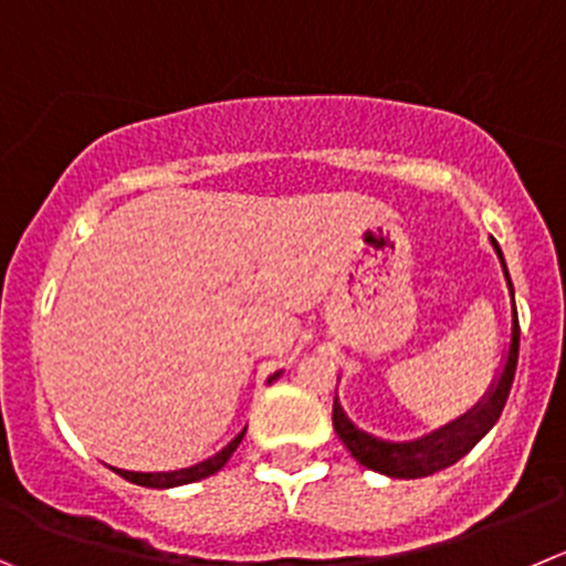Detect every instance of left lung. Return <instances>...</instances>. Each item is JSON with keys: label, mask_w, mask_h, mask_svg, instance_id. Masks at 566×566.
<instances>
[{"label": "left lung", "mask_w": 566, "mask_h": 566, "mask_svg": "<svg viewBox=\"0 0 566 566\" xmlns=\"http://www.w3.org/2000/svg\"><path fill=\"white\" fill-rule=\"evenodd\" d=\"M494 244V241H492ZM497 250L500 263H503V252L500 247L494 244ZM505 272V263H503ZM505 283H509L511 300H514V289H511L509 272H505ZM511 347H509V358H505V367L500 373L497 386L492 389V395L470 413V417L459 419L450 428L439 430V433L428 436L422 441H411V444H391V441H380L373 439L369 433L355 428L353 422L347 419V413L342 411L336 400H333V428H336L338 439L347 444L349 455H353L358 464H364L367 470L380 472V475L389 478H428L439 470H448L453 467L455 461L464 459L472 448H475L478 441L492 430V424L497 422L500 413H503L505 400H509L511 384H514V373H516V355H520V319H516V308L511 305Z\"/></svg>", "instance_id": "obj_1"}]
</instances>
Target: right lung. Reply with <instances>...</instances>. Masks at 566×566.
<instances>
[{"label":"right lung","instance_id":"add662e5","mask_svg":"<svg viewBox=\"0 0 566 566\" xmlns=\"http://www.w3.org/2000/svg\"><path fill=\"white\" fill-rule=\"evenodd\" d=\"M241 439H244V430H241V433L230 441L222 453H217L213 459L202 461V464H197V467H188V470H180V472H127V470H116V472L125 478V481L138 483V486H149V489L182 486V483L199 481V478H208V475H213V472L222 470V467L230 461V455L235 453V448L241 444Z\"/></svg>","mask_w":566,"mask_h":566}]
</instances>
